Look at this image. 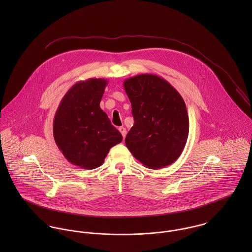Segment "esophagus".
Here are the masks:
<instances>
[{
  "label": "esophagus",
  "instance_id": "obj_1",
  "mask_svg": "<svg viewBox=\"0 0 252 252\" xmlns=\"http://www.w3.org/2000/svg\"><path fill=\"white\" fill-rule=\"evenodd\" d=\"M118 130L121 133V135L123 136V138H125V136H126V128L125 127H119Z\"/></svg>",
  "mask_w": 252,
  "mask_h": 252
}]
</instances>
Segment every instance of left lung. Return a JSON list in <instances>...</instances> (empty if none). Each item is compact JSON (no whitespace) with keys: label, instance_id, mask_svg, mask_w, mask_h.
Here are the masks:
<instances>
[{"label":"left lung","instance_id":"1","mask_svg":"<svg viewBox=\"0 0 252 252\" xmlns=\"http://www.w3.org/2000/svg\"><path fill=\"white\" fill-rule=\"evenodd\" d=\"M134 125L125 144L144 167L161 169L178 160L187 142L189 119L177 89L156 74L142 73L123 82Z\"/></svg>","mask_w":252,"mask_h":252}]
</instances>
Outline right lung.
I'll use <instances>...</instances> for the list:
<instances>
[{
    "label": "right lung",
    "mask_w": 252,
    "mask_h": 252,
    "mask_svg": "<svg viewBox=\"0 0 252 252\" xmlns=\"http://www.w3.org/2000/svg\"><path fill=\"white\" fill-rule=\"evenodd\" d=\"M108 85L105 78H89L73 84L56 110L53 136L65 158L82 169L103 165L109 149L122 142L100 103Z\"/></svg>",
    "instance_id": "add662e5"
}]
</instances>
